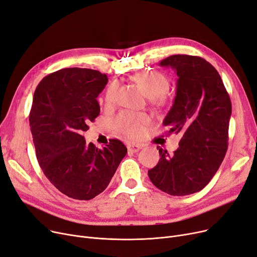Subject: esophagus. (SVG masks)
Listing matches in <instances>:
<instances>
[{
	"mask_svg": "<svg viewBox=\"0 0 257 257\" xmlns=\"http://www.w3.org/2000/svg\"><path fill=\"white\" fill-rule=\"evenodd\" d=\"M127 148H128V150L129 151H131V152H133V153H136V152H139L141 149H142V146L141 145H138V144H128L127 145Z\"/></svg>",
	"mask_w": 257,
	"mask_h": 257,
	"instance_id": "34e87169",
	"label": "esophagus"
}]
</instances>
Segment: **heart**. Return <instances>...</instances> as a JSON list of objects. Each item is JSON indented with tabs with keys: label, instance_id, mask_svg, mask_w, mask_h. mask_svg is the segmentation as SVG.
<instances>
[{
	"label": "heart",
	"instance_id": "1",
	"mask_svg": "<svg viewBox=\"0 0 257 257\" xmlns=\"http://www.w3.org/2000/svg\"><path fill=\"white\" fill-rule=\"evenodd\" d=\"M132 80L137 83L142 89L144 93L152 99H161L168 92L170 87V81L164 73L160 71H145L139 73L132 77ZM117 90V85L115 83L111 84L105 92L104 101L107 106L112 105L115 101V94ZM149 117L145 113H133V112H122L120 113L115 121L114 126L117 131L125 135L129 139H138L142 136L144 126L148 124Z\"/></svg>",
	"mask_w": 257,
	"mask_h": 257
}]
</instances>
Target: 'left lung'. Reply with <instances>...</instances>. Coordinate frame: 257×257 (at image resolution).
Masks as SVG:
<instances>
[{
	"instance_id": "obj_1",
	"label": "left lung",
	"mask_w": 257,
	"mask_h": 257,
	"mask_svg": "<svg viewBox=\"0 0 257 257\" xmlns=\"http://www.w3.org/2000/svg\"><path fill=\"white\" fill-rule=\"evenodd\" d=\"M160 65L171 67L178 76L163 125L182 140L173 154L158 147L161 159L148 175L170 195L192 194L209 184L225 158L231 101L217 70L205 59L174 54Z\"/></svg>"
}]
</instances>
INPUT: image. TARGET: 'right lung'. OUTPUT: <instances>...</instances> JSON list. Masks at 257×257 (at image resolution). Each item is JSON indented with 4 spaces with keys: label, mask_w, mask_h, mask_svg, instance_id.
Returning a JSON list of instances; mask_svg holds the SVG:
<instances>
[{
    "label": "right lung",
    "mask_w": 257,
    "mask_h": 257,
    "mask_svg": "<svg viewBox=\"0 0 257 257\" xmlns=\"http://www.w3.org/2000/svg\"><path fill=\"white\" fill-rule=\"evenodd\" d=\"M107 83L97 70L65 68L44 77L33 94L29 125L38 162L50 183L74 199L102 193L127 153L118 140L98 149L82 136L99 114L96 97Z\"/></svg>",
    "instance_id": "right-lung-1"
}]
</instances>
